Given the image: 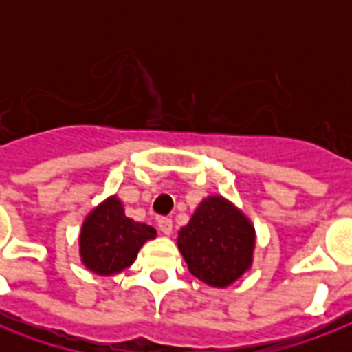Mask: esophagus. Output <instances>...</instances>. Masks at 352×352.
<instances>
[{
  "label": "esophagus",
  "mask_w": 352,
  "mask_h": 352,
  "mask_svg": "<svg viewBox=\"0 0 352 352\" xmlns=\"http://www.w3.org/2000/svg\"><path fill=\"white\" fill-rule=\"evenodd\" d=\"M159 228L164 235H170L171 230H173V221L170 217H160L159 219Z\"/></svg>",
  "instance_id": "1"
}]
</instances>
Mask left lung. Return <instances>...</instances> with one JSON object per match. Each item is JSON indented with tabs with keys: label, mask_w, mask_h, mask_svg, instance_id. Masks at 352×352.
<instances>
[{
	"label": "left lung",
	"mask_w": 352,
	"mask_h": 352,
	"mask_svg": "<svg viewBox=\"0 0 352 352\" xmlns=\"http://www.w3.org/2000/svg\"><path fill=\"white\" fill-rule=\"evenodd\" d=\"M177 245L195 278L223 289L250 268L256 234L234 204L214 195L199 204Z\"/></svg>",
	"instance_id": "8db88e82"
}]
</instances>
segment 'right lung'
I'll return each mask as SVG.
<instances>
[{"label":"right lung","instance_id":"right-lung-1","mask_svg":"<svg viewBox=\"0 0 352 352\" xmlns=\"http://www.w3.org/2000/svg\"><path fill=\"white\" fill-rule=\"evenodd\" d=\"M155 235V228L126 217L124 206L113 195L84 221L80 232L82 263L98 276L118 274L135 261L140 246Z\"/></svg>","mask_w":352,"mask_h":352}]
</instances>
